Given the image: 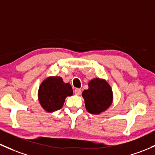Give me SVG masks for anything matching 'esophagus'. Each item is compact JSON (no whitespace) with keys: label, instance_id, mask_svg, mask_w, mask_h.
Masks as SVG:
<instances>
[{"label":"esophagus","instance_id":"34e87169","mask_svg":"<svg viewBox=\"0 0 155 155\" xmlns=\"http://www.w3.org/2000/svg\"><path fill=\"white\" fill-rule=\"evenodd\" d=\"M74 93L75 94L78 95V96H79V95H81V90L79 89V88H76V89L74 90Z\"/></svg>","mask_w":155,"mask_h":155}]
</instances>
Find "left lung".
<instances>
[{
  "label": "left lung",
  "instance_id": "1",
  "mask_svg": "<svg viewBox=\"0 0 155 155\" xmlns=\"http://www.w3.org/2000/svg\"><path fill=\"white\" fill-rule=\"evenodd\" d=\"M89 88L84 90L82 97L88 113L98 115L110 107L113 102V95L111 87L104 79H92L88 83Z\"/></svg>",
  "mask_w": 155,
  "mask_h": 155
}]
</instances>
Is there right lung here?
I'll list each match as a JSON object with an SVG mask.
<instances>
[{
  "label": "right lung",
  "mask_w": 155,
  "mask_h": 155,
  "mask_svg": "<svg viewBox=\"0 0 155 155\" xmlns=\"http://www.w3.org/2000/svg\"><path fill=\"white\" fill-rule=\"evenodd\" d=\"M73 95V89L69 83H64L59 76H51L40 84L38 99L45 111L51 113L60 110L66 97Z\"/></svg>",
  "instance_id": "obj_1"
}]
</instances>
